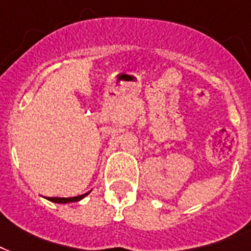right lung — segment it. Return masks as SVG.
<instances>
[{"label": "right lung", "instance_id": "1", "mask_svg": "<svg viewBox=\"0 0 251 251\" xmlns=\"http://www.w3.org/2000/svg\"><path fill=\"white\" fill-rule=\"evenodd\" d=\"M90 191L86 192V194H83V195H78V196H73V198H48V200H51L53 203H61V204H65V203H73V201H78V200L83 199L85 196L89 195Z\"/></svg>", "mask_w": 251, "mask_h": 251}]
</instances>
